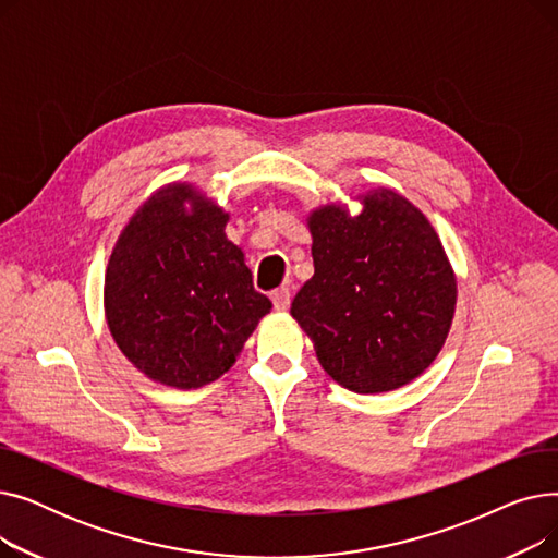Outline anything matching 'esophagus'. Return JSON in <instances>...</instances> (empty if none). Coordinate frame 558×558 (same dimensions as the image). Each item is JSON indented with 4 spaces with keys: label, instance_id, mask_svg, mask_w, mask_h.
I'll list each match as a JSON object with an SVG mask.
<instances>
[{
    "label": "esophagus",
    "instance_id": "34e87169",
    "mask_svg": "<svg viewBox=\"0 0 558 558\" xmlns=\"http://www.w3.org/2000/svg\"><path fill=\"white\" fill-rule=\"evenodd\" d=\"M271 301H274V307H276V310H280V312L287 310L289 303H291V291H289V287H278V289H274Z\"/></svg>",
    "mask_w": 558,
    "mask_h": 558
}]
</instances>
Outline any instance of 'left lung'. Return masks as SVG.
I'll return each mask as SVG.
<instances>
[{"instance_id":"left-lung-1","label":"left lung","mask_w":558,"mask_h":558,"mask_svg":"<svg viewBox=\"0 0 558 558\" xmlns=\"http://www.w3.org/2000/svg\"><path fill=\"white\" fill-rule=\"evenodd\" d=\"M314 276L291 316L316 357L355 393L393 391L418 377L448 337L457 282L425 215L393 190H373L350 217L326 205L310 217Z\"/></svg>"}]
</instances>
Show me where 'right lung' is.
Here are the masks:
<instances>
[{"instance_id": "1", "label": "right lung", "mask_w": 558, "mask_h": 558, "mask_svg": "<svg viewBox=\"0 0 558 558\" xmlns=\"http://www.w3.org/2000/svg\"><path fill=\"white\" fill-rule=\"evenodd\" d=\"M226 221L217 203L175 183L142 205L112 248L108 328L129 362L160 385L215 383L271 310L242 248L226 238Z\"/></svg>"}]
</instances>
